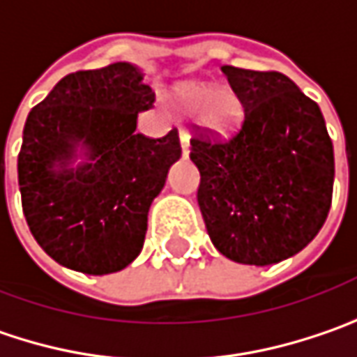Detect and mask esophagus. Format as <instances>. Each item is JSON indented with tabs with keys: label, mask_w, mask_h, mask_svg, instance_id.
I'll use <instances>...</instances> for the list:
<instances>
[{
	"label": "esophagus",
	"mask_w": 357,
	"mask_h": 357,
	"mask_svg": "<svg viewBox=\"0 0 357 357\" xmlns=\"http://www.w3.org/2000/svg\"><path fill=\"white\" fill-rule=\"evenodd\" d=\"M179 143H181V153H183V158H188V153H190V135H188L185 131H179Z\"/></svg>",
	"instance_id": "34e87169"
}]
</instances>
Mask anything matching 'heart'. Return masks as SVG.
<instances>
[{
    "label": "heart",
    "mask_w": 357,
    "mask_h": 357,
    "mask_svg": "<svg viewBox=\"0 0 357 357\" xmlns=\"http://www.w3.org/2000/svg\"><path fill=\"white\" fill-rule=\"evenodd\" d=\"M179 109L188 115H202L208 129L216 133H230L242 119V105L232 91H218L214 84L190 82L176 91Z\"/></svg>",
    "instance_id": "b5f03b06"
}]
</instances>
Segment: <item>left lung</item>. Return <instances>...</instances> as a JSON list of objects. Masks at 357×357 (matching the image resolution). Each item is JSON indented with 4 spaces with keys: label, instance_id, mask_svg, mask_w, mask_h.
Returning a JSON list of instances; mask_svg holds the SVG:
<instances>
[{
    "label": "left lung",
    "instance_id": "obj_1",
    "mask_svg": "<svg viewBox=\"0 0 357 357\" xmlns=\"http://www.w3.org/2000/svg\"><path fill=\"white\" fill-rule=\"evenodd\" d=\"M244 119L222 141L194 125L190 159L212 244L242 264H275L321 230L333 194V145L315 100L275 70L222 66Z\"/></svg>",
    "mask_w": 357,
    "mask_h": 357
}]
</instances>
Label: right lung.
<instances>
[{
  "label": "right lung",
  "mask_w": 357,
  "mask_h": 357,
  "mask_svg": "<svg viewBox=\"0 0 357 357\" xmlns=\"http://www.w3.org/2000/svg\"><path fill=\"white\" fill-rule=\"evenodd\" d=\"M153 102L141 70L115 62L64 76L30 111L17 155L22 208L62 266L109 275L141 252L149 206L181 155L178 129L159 139L135 131ZM76 146L87 161L70 168Z\"/></svg>",
  "instance_id": "1"
}]
</instances>
